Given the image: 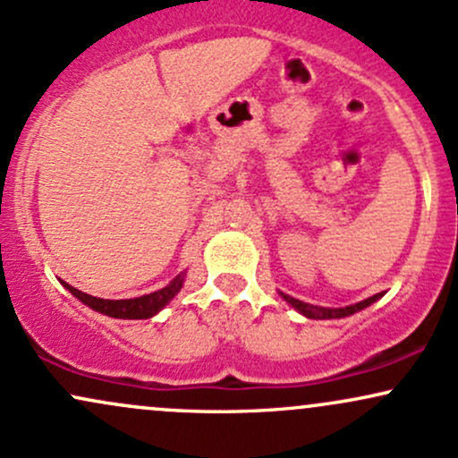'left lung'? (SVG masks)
Instances as JSON below:
<instances>
[{"mask_svg": "<svg viewBox=\"0 0 458 458\" xmlns=\"http://www.w3.org/2000/svg\"><path fill=\"white\" fill-rule=\"evenodd\" d=\"M277 293H280V297L284 299V301H286L288 306L295 308L299 314H303V317H306V318H317V320L318 318L323 320V318H344V317H351V314H355V312H360V310L372 306V303H375L377 299L383 297V293H377V295L368 297V299H364V301H360V303H353V306L320 308V306H312V303L299 301V299L286 295V293H282V291H277Z\"/></svg>", "mask_w": 458, "mask_h": 458, "instance_id": "1", "label": "left lung"}]
</instances>
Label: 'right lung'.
<instances>
[{
	"label": "right lung",
	"instance_id": "add662e5",
	"mask_svg": "<svg viewBox=\"0 0 458 458\" xmlns=\"http://www.w3.org/2000/svg\"><path fill=\"white\" fill-rule=\"evenodd\" d=\"M187 271H181L178 276L167 284L165 288H159V291L150 293V295H141L135 299H101V297H92L88 293H81L79 288H72L71 284L62 282V286L66 291L72 293V297H77L79 301L86 303L88 308H92L94 312H101L105 317L112 318H129V320H138V318H152L155 314H159L167 303L174 299L178 293H181L182 284H185Z\"/></svg>",
	"mask_w": 458,
	"mask_h": 458
}]
</instances>
